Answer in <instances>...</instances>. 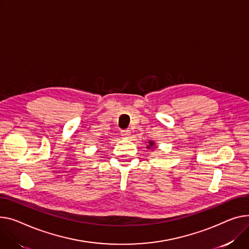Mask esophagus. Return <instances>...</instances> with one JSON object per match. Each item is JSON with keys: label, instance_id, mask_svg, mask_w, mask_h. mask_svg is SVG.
<instances>
[{"label": "esophagus", "instance_id": "1", "mask_svg": "<svg viewBox=\"0 0 249 249\" xmlns=\"http://www.w3.org/2000/svg\"><path fill=\"white\" fill-rule=\"evenodd\" d=\"M130 133H131V132H130L129 130H122V131H121V135H122L123 137H128V136L130 135Z\"/></svg>", "mask_w": 249, "mask_h": 249}]
</instances>
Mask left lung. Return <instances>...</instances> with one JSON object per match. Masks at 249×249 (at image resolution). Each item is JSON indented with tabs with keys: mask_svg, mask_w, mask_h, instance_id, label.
I'll use <instances>...</instances> for the list:
<instances>
[{
	"mask_svg": "<svg viewBox=\"0 0 249 249\" xmlns=\"http://www.w3.org/2000/svg\"><path fill=\"white\" fill-rule=\"evenodd\" d=\"M146 148H147V149H150V150H153V148H156V144H155L154 141L149 140V141H148V145L146 146Z\"/></svg>",
	"mask_w": 249,
	"mask_h": 249,
	"instance_id": "8db88e82",
	"label": "left lung"
}]
</instances>
